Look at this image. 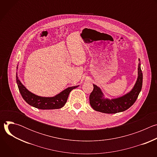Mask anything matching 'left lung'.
Here are the masks:
<instances>
[{"label":"left lung","instance_id":"obj_1","mask_svg":"<svg viewBox=\"0 0 157 157\" xmlns=\"http://www.w3.org/2000/svg\"><path fill=\"white\" fill-rule=\"evenodd\" d=\"M140 61V59H139ZM143 81V74L140 63L138 66V78L132 90L124 96L116 99L105 98L101 89L95 84L89 96V103L94 110L106 114H116L125 111L135 102L141 91Z\"/></svg>","mask_w":157,"mask_h":157}]
</instances>
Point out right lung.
I'll return each mask as SVG.
<instances>
[{"label": "right lung", "mask_w": 157, "mask_h": 157, "mask_svg": "<svg viewBox=\"0 0 157 157\" xmlns=\"http://www.w3.org/2000/svg\"><path fill=\"white\" fill-rule=\"evenodd\" d=\"M16 81L19 91L27 103L40 109H56L63 107L66 104L70 92L79 86L69 87L54 97H41L33 94L21 84L16 73Z\"/></svg>", "instance_id": "add662e5"}]
</instances>
